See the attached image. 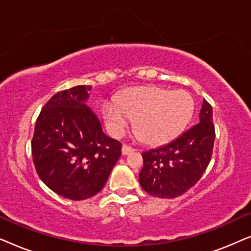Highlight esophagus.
<instances>
[{"label": "esophagus", "instance_id": "34e87169", "mask_svg": "<svg viewBox=\"0 0 251 251\" xmlns=\"http://www.w3.org/2000/svg\"><path fill=\"white\" fill-rule=\"evenodd\" d=\"M133 151H135V149H132L131 146L126 145V144H123V145H122V154H123V155H126V154L131 153V152H133Z\"/></svg>", "mask_w": 251, "mask_h": 251}]
</instances>
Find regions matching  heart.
I'll return each mask as SVG.
<instances>
[{"label": "heart", "mask_w": 251, "mask_h": 251, "mask_svg": "<svg viewBox=\"0 0 251 251\" xmlns=\"http://www.w3.org/2000/svg\"><path fill=\"white\" fill-rule=\"evenodd\" d=\"M194 112V100L183 90L156 85L126 89L114 102H105L102 118L108 131L121 135L133 119V129L150 145H162L183 132Z\"/></svg>", "instance_id": "heart-1"}]
</instances>
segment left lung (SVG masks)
<instances>
[{
  "instance_id": "obj_1",
  "label": "left lung",
  "mask_w": 251,
  "mask_h": 251,
  "mask_svg": "<svg viewBox=\"0 0 251 251\" xmlns=\"http://www.w3.org/2000/svg\"><path fill=\"white\" fill-rule=\"evenodd\" d=\"M215 126L212 107L203 100L199 123L166 145L142 154L139 174L143 190L156 198L180 197L198 183L212 155Z\"/></svg>"
}]
</instances>
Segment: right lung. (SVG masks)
Returning a JSON list of instances; mask_svg holds the SVG:
<instances>
[{"label":"right lung","instance_id":"obj_1","mask_svg":"<svg viewBox=\"0 0 251 251\" xmlns=\"http://www.w3.org/2000/svg\"><path fill=\"white\" fill-rule=\"evenodd\" d=\"M90 85L58 92L36 120L32 154L36 173L54 193L80 201L102 190L121 156V143L109 138L88 107Z\"/></svg>","mask_w":251,"mask_h":251}]
</instances>
